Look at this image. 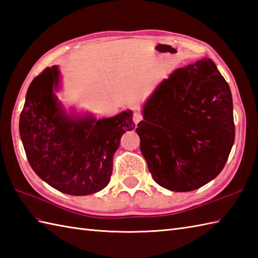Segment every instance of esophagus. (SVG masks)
<instances>
[{"instance_id":"obj_1","label":"esophagus","mask_w":258,"mask_h":258,"mask_svg":"<svg viewBox=\"0 0 258 258\" xmlns=\"http://www.w3.org/2000/svg\"><path fill=\"white\" fill-rule=\"evenodd\" d=\"M142 118H143V115H142V113L139 111H134V113H133V120H134V123L138 125L141 120H142Z\"/></svg>"}]
</instances>
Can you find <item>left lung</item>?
Instances as JSON below:
<instances>
[{"instance_id": "left-lung-1", "label": "left lung", "mask_w": 258, "mask_h": 258, "mask_svg": "<svg viewBox=\"0 0 258 258\" xmlns=\"http://www.w3.org/2000/svg\"><path fill=\"white\" fill-rule=\"evenodd\" d=\"M142 113L136 133L158 185L189 191L222 172L235 140L233 98L211 58L175 70Z\"/></svg>"}]
</instances>
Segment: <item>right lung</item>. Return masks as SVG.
<instances>
[{
    "label": "right lung",
    "instance_id": "1",
    "mask_svg": "<svg viewBox=\"0 0 258 258\" xmlns=\"http://www.w3.org/2000/svg\"><path fill=\"white\" fill-rule=\"evenodd\" d=\"M56 65L32 81L20 116V135L33 171L53 188L84 196L106 187L113 156L126 131L135 123L132 111L96 119L92 114L68 113L55 92Z\"/></svg>",
    "mask_w": 258,
    "mask_h": 258
}]
</instances>
